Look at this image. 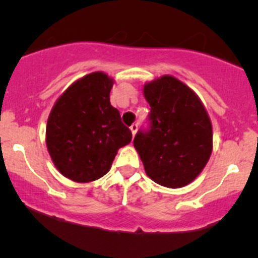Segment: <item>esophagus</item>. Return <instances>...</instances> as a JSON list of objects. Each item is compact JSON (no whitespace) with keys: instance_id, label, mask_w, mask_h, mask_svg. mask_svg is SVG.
Instances as JSON below:
<instances>
[{"instance_id":"obj_1","label":"esophagus","mask_w":258,"mask_h":258,"mask_svg":"<svg viewBox=\"0 0 258 258\" xmlns=\"http://www.w3.org/2000/svg\"><path fill=\"white\" fill-rule=\"evenodd\" d=\"M137 128H139V126H137V123H134L131 127H130V130H131V132H132V135H134V136H135V135H136Z\"/></svg>"}]
</instances>
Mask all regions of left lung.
<instances>
[{
    "label": "left lung",
    "instance_id": "8db88e82",
    "mask_svg": "<svg viewBox=\"0 0 258 258\" xmlns=\"http://www.w3.org/2000/svg\"><path fill=\"white\" fill-rule=\"evenodd\" d=\"M150 103V128L139 131L134 146L156 183L179 188L191 183L212 153V124L199 96L173 76L144 86Z\"/></svg>",
    "mask_w": 258,
    "mask_h": 258
}]
</instances>
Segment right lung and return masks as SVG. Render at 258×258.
I'll return each instance as SVG.
<instances>
[{
    "instance_id": "add662e5",
    "label": "right lung",
    "mask_w": 258,
    "mask_h": 258,
    "mask_svg": "<svg viewBox=\"0 0 258 258\" xmlns=\"http://www.w3.org/2000/svg\"><path fill=\"white\" fill-rule=\"evenodd\" d=\"M113 79L92 72L75 81L52 107L46 145L57 170L75 182L95 181L110 171L132 134L111 106Z\"/></svg>"
}]
</instances>
